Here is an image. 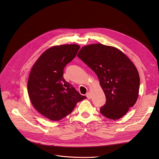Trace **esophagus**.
Wrapping results in <instances>:
<instances>
[{"label": "esophagus", "mask_w": 159, "mask_h": 159, "mask_svg": "<svg viewBox=\"0 0 159 159\" xmlns=\"http://www.w3.org/2000/svg\"><path fill=\"white\" fill-rule=\"evenodd\" d=\"M86 97L88 98V99H91V93H90L89 92H88V93H86Z\"/></svg>", "instance_id": "obj_1"}]
</instances>
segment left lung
I'll return each instance as SVG.
<instances>
[{"mask_svg": "<svg viewBox=\"0 0 159 159\" xmlns=\"http://www.w3.org/2000/svg\"><path fill=\"white\" fill-rule=\"evenodd\" d=\"M78 57L98 77L106 98L101 113L111 119L122 117L139 95L140 78L136 67L121 51L102 44L84 46Z\"/></svg>", "mask_w": 159, "mask_h": 159, "instance_id": "1", "label": "left lung"}]
</instances>
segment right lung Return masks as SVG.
<instances>
[{
    "instance_id": "obj_1",
    "label": "right lung",
    "mask_w": 159,
    "mask_h": 159,
    "mask_svg": "<svg viewBox=\"0 0 159 159\" xmlns=\"http://www.w3.org/2000/svg\"><path fill=\"white\" fill-rule=\"evenodd\" d=\"M80 46L66 44L46 50L34 64L28 81V93L34 108L52 121L71 113L86 98L64 80V69L76 56Z\"/></svg>"
}]
</instances>
